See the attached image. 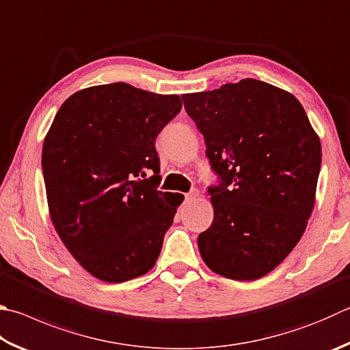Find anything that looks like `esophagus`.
<instances>
[{"label":"esophagus","instance_id":"esophagus-1","mask_svg":"<svg viewBox=\"0 0 350 350\" xmlns=\"http://www.w3.org/2000/svg\"><path fill=\"white\" fill-rule=\"evenodd\" d=\"M197 196H199V191H197V189H191V191L185 194V202H193V200H196Z\"/></svg>","mask_w":350,"mask_h":350}]
</instances>
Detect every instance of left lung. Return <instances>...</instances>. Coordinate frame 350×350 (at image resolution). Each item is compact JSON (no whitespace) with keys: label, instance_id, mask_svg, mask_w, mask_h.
Listing matches in <instances>:
<instances>
[{"label":"left lung","instance_id":"obj_1","mask_svg":"<svg viewBox=\"0 0 350 350\" xmlns=\"http://www.w3.org/2000/svg\"><path fill=\"white\" fill-rule=\"evenodd\" d=\"M219 177L209 187L214 220L199 245L215 274L250 282L269 274L294 250L315 203L320 139L295 96L241 79L182 94Z\"/></svg>","mask_w":350,"mask_h":350}]
</instances>
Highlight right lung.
<instances>
[{
  "label": "right lung",
  "mask_w": 350,
  "mask_h": 350,
  "mask_svg": "<svg viewBox=\"0 0 350 350\" xmlns=\"http://www.w3.org/2000/svg\"><path fill=\"white\" fill-rule=\"evenodd\" d=\"M180 109L177 94L114 82L76 92L56 113L42 145L50 217L99 280L147 274L161 254L183 199L157 191L154 144Z\"/></svg>",
  "instance_id": "1"
}]
</instances>
